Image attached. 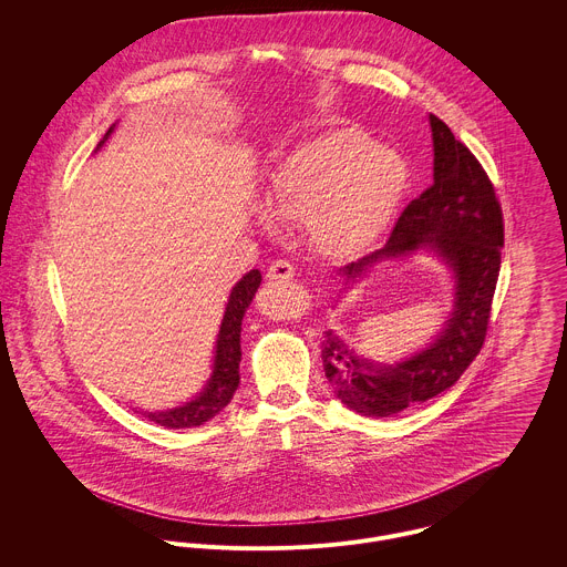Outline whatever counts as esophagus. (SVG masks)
<instances>
[{
  "instance_id": "obj_1",
  "label": "esophagus",
  "mask_w": 567,
  "mask_h": 567,
  "mask_svg": "<svg viewBox=\"0 0 567 567\" xmlns=\"http://www.w3.org/2000/svg\"><path fill=\"white\" fill-rule=\"evenodd\" d=\"M292 277H295V266L286 259H277L268 268V279H272V281H288Z\"/></svg>"
}]
</instances>
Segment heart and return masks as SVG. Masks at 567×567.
<instances>
[{
  "label": "heart",
  "mask_w": 567,
  "mask_h": 567,
  "mask_svg": "<svg viewBox=\"0 0 567 567\" xmlns=\"http://www.w3.org/2000/svg\"><path fill=\"white\" fill-rule=\"evenodd\" d=\"M408 187V165L358 131H336L303 144L268 181L266 207L284 223H308L327 255H351L391 223ZM264 214L270 227L272 218Z\"/></svg>",
  "instance_id": "heart-1"
}]
</instances>
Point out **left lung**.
<instances>
[{
    "label": "left lung",
    "instance_id": "obj_1",
    "mask_svg": "<svg viewBox=\"0 0 567 567\" xmlns=\"http://www.w3.org/2000/svg\"><path fill=\"white\" fill-rule=\"evenodd\" d=\"M430 128L434 183L408 203L389 243L344 266L342 275L351 281L375 261L432 248L454 270L456 301L436 340L400 364L358 358L333 331H324V378L342 404L364 416H391L443 393L461 380L485 344L502 264V207L474 153L436 115H430Z\"/></svg>",
    "mask_w": 567,
    "mask_h": 567
}]
</instances>
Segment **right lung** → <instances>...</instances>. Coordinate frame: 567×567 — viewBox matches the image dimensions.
<instances>
[{
    "label": "right lung",
    "instance_id": "add662e5",
    "mask_svg": "<svg viewBox=\"0 0 567 567\" xmlns=\"http://www.w3.org/2000/svg\"><path fill=\"white\" fill-rule=\"evenodd\" d=\"M113 128L104 135V140L111 135ZM104 140L97 144V148L104 144ZM261 284L259 270L246 272L243 279L236 284L231 290L227 312L223 317V324L218 331L216 340V358H214V373L203 389V393L192 400L189 404L178 405L165 412H144L151 421L165 425L169 430H181V427H196L203 425L205 421L214 419L225 405L229 404L238 391L240 384V331H243V319L246 308L250 306L257 288Z\"/></svg>",
    "mask_w": 567,
    "mask_h": 567
}]
</instances>
